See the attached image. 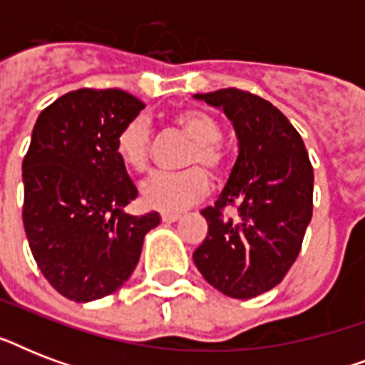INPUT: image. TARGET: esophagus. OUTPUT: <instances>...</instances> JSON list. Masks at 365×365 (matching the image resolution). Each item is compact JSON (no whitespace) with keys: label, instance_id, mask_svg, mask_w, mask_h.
<instances>
[{"label":"esophagus","instance_id":"1","mask_svg":"<svg viewBox=\"0 0 365 365\" xmlns=\"http://www.w3.org/2000/svg\"><path fill=\"white\" fill-rule=\"evenodd\" d=\"M160 220H163V223H174L180 220V214H170V212H165V214H160Z\"/></svg>","mask_w":365,"mask_h":365}]
</instances>
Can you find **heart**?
Here are the masks:
<instances>
[{
	"mask_svg": "<svg viewBox=\"0 0 365 365\" xmlns=\"http://www.w3.org/2000/svg\"><path fill=\"white\" fill-rule=\"evenodd\" d=\"M176 125L195 140V148L189 155L187 165L193 170L153 172L140 185L143 205L160 212H182L199 202L210 189V180L202 168L217 172L223 166L225 155L220 148L222 126L202 110H183L174 117ZM151 125L148 117L138 115L126 123L117 136V153L132 170H145L151 159Z\"/></svg>",
	"mask_w": 365,
	"mask_h": 365,
	"instance_id": "obj_1",
	"label": "heart"
}]
</instances>
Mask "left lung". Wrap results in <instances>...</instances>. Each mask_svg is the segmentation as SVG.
<instances>
[{
  "mask_svg": "<svg viewBox=\"0 0 365 365\" xmlns=\"http://www.w3.org/2000/svg\"><path fill=\"white\" fill-rule=\"evenodd\" d=\"M233 123L239 155L214 206L200 212L208 235L193 252L205 280L235 299L282 282L312 217V166L299 132L271 102L239 88L195 94ZM225 205L240 217L223 218Z\"/></svg>",
  "mask_w": 365,
  "mask_h": 365,
  "instance_id": "obj_1",
  "label": "left lung"
}]
</instances>
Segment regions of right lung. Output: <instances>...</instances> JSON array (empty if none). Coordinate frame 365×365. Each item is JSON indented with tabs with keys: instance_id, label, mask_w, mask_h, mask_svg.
Returning a JSON list of instances; mask_svg holds the SVG:
<instances>
[{
	"instance_id": "1",
	"label": "right lung",
	"mask_w": 365,
	"mask_h": 365,
	"mask_svg": "<svg viewBox=\"0 0 365 365\" xmlns=\"http://www.w3.org/2000/svg\"><path fill=\"white\" fill-rule=\"evenodd\" d=\"M143 102L119 88H79L37 117L22 163L24 222L37 267L77 303L113 294L136 269L157 212L130 216L138 197L117 136Z\"/></svg>"
}]
</instances>
